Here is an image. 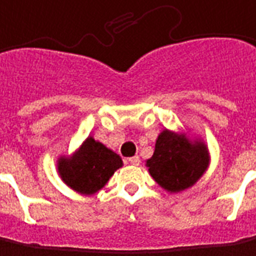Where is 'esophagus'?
<instances>
[{
	"instance_id": "34e87169",
	"label": "esophagus",
	"mask_w": 256,
	"mask_h": 256,
	"mask_svg": "<svg viewBox=\"0 0 256 256\" xmlns=\"http://www.w3.org/2000/svg\"><path fill=\"white\" fill-rule=\"evenodd\" d=\"M128 162L130 164V165L138 166L140 165V158H138V156H132V158L128 159Z\"/></svg>"
}]
</instances>
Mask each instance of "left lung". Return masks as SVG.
Returning <instances> with one entry per match:
<instances>
[{"instance_id":"obj_1","label":"left lung","mask_w":256,"mask_h":256,"mask_svg":"<svg viewBox=\"0 0 256 256\" xmlns=\"http://www.w3.org/2000/svg\"><path fill=\"white\" fill-rule=\"evenodd\" d=\"M208 165V148L204 142L191 141L168 128L158 136L154 155L146 160L150 174L169 192L194 186Z\"/></svg>"}]
</instances>
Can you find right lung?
Masks as SVG:
<instances>
[{"label": "right lung", "mask_w": 256, "mask_h": 256, "mask_svg": "<svg viewBox=\"0 0 256 256\" xmlns=\"http://www.w3.org/2000/svg\"><path fill=\"white\" fill-rule=\"evenodd\" d=\"M122 165V158L118 154L88 137L73 156L58 159V172L72 190L91 196L101 190Z\"/></svg>", "instance_id": "right-lung-1"}]
</instances>
